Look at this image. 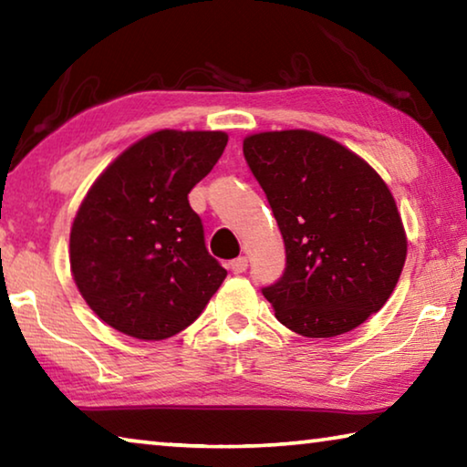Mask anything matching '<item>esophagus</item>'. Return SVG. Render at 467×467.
<instances>
[{
  "instance_id": "34e87169",
  "label": "esophagus",
  "mask_w": 467,
  "mask_h": 467,
  "mask_svg": "<svg viewBox=\"0 0 467 467\" xmlns=\"http://www.w3.org/2000/svg\"><path fill=\"white\" fill-rule=\"evenodd\" d=\"M247 265H249L247 257H236L231 262V270H233V274H243V272H247Z\"/></svg>"
}]
</instances>
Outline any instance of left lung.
<instances>
[{
	"label": "left lung",
	"instance_id": "8db88e82",
	"mask_svg": "<svg viewBox=\"0 0 467 467\" xmlns=\"http://www.w3.org/2000/svg\"><path fill=\"white\" fill-rule=\"evenodd\" d=\"M286 247L278 282L262 288L275 319L305 337L352 331L391 296L408 241L385 181L350 150L306 130L244 138Z\"/></svg>",
	"mask_w": 467,
	"mask_h": 467
}]
</instances>
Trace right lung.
<instances>
[{
    "label": "right lung",
    "instance_id": "obj_1",
    "mask_svg": "<svg viewBox=\"0 0 467 467\" xmlns=\"http://www.w3.org/2000/svg\"><path fill=\"white\" fill-rule=\"evenodd\" d=\"M224 131L162 130L94 181L69 234L74 282L117 331L167 339L200 317L226 270L205 249L187 195L214 169Z\"/></svg>",
    "mask_w": 467,
    "mask_h": 467
}]
</instances>
